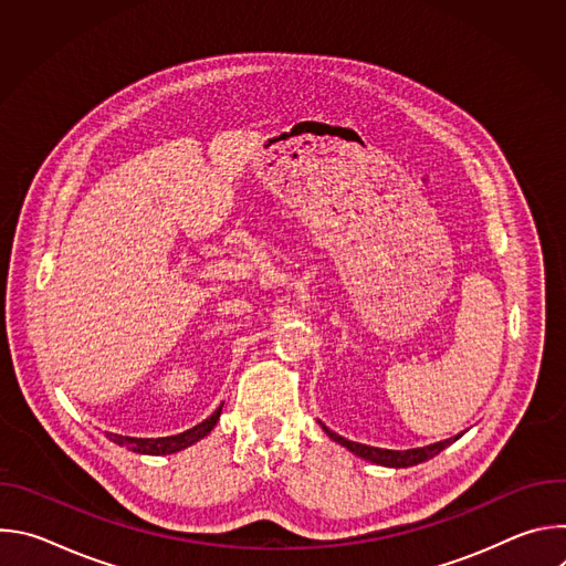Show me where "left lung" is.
<instances>
[{
    "instance_id": "8db88e82",
    "label": "left lung",
    "mask_w": 566,
    "mask_h": 566,
    "mask_svg": "<svg viewBox=\"0 0 566 566\" xmlns=\"http://www.w3.org/2000/svg\"><path fill=\"white\" fill-rule=\"evenodd\" d=\"M322 426V430H325L329 434L332 441L340 443L343 448H347L349 452H354L356 457L365 459V461H371L376 465H385V468H410V465H417V463H423L432 457H437L441 450H446L450 443H454L461 434L452 437V439H446V441H439V443H430V446H423V448H412V450H385V448H374V446H365V443H356V441H347L345 437L336 434L334 430H329L325 423L317 421Z\"/></svg>"
}]
</instances>
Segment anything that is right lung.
<instances>
[{"label": "right lung", "instance_id": "1", "mask_svg": "<svg viewBox=\"0 0 566 566\" xmlns=\"http://www.w3.org/2000/svg\"><path fill=\"white\" fill-rule=\"evenodd\" d=\"M221 408H223V402H221V406H219L206 421H201L199 426H195V428H190V430H186V432H181V434H175V437L138 439V437H123V434H114V432H109L107 437H109L114 443H118V446H123V448H127V450H132V452H138V454H154V457H156V454H175V452H181V450L195 446V443L201 441L203 437H208V434L212 432V428L217 426L219 417H221Z\"/></svg>", "mask_w": 566, "mask_h": 566}]
</instances>
